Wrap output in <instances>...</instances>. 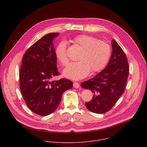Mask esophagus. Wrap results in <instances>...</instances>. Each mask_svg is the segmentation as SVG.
I'll return each instance as SVG.
<instances>
[{
    "mask_svg": "<svg viewBox=\"0 0 147 147\" xmlns=\"http://www.w3.org/2000/svg\"><path fill=\"white\" fill-rule=\"evenodd\" d=\"M73 86L75 88H79L80 87V85L77 82H74V84H73Z\"/></svg>",
    "mask_w": 147,
    "mask_h": 147,
    "instance_id": "esophagus-1",
    "label": "esophagus"
}]
</instances>
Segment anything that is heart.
<instances>
[{"label": "heart", "mask_w": 147, "mask_h": 147, "mask_svg": "<svg viewBox=\"0 0 147 147\" xmlns=\"http://www.w3.org/2000/svg\"><path fill=\"white\" fill-rule=\"evenodd\" d=\"M75 46L82 50L78 61L70 63L63 71V75L73 80H80L87 76L90 71L96 73L102 69L108 62L111 48L105 42L88 35H80L72 40ZM55 55L60 64L65 66L69 62L65 42L62 41L56 47Z\"/></svg>", "instance_id": "1"}]
</instances>
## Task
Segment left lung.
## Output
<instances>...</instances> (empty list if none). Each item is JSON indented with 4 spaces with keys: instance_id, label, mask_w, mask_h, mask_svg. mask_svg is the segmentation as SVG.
Here are the masks:
<instances>
[{
    "instance_id": "8db88e82",
    "label": "left lung",
    "mask_w": 147,
    "mask_h": 147,
    "mask_svg": "<svg viewBox=\"0 0 147 147\" xmlns=\"http://www.w3.org/2000/svg\"><path fill=\"white\" fill-rule=\"evenodd\" d=\"M112 54L105 68L94 77L83 82V88L93 93L91 101L85 104L90 111L103 114L110 110L125 92L129 73L126 54L115 40H112Z\"/></svg>"
}]
</instances>
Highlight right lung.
Segmentation results:
<instances>
[{"instance_id":"add662e5","label":"right lung","mask_w":147,"mask_h":147,"mask_svg":"<svg viewBox=\"0 0 147 147\" xmlns=\"http://www.w3.org/2000/svg\"><path fill=\"white\" fill-rule=\"evenodd\" d=\"M59 34H46L30 46L22 58L19 74L21 94L29 109L41 116L54 111L62 94L73 86L66 79L51 81L59 74L53 42Z\"/></svg>"}]
</instances>
